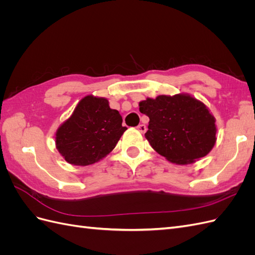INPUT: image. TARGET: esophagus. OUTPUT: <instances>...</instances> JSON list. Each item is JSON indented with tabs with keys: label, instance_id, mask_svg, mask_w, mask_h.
<instances>
[{
	"label": "esophagus",
	"instance_id": "1",
	"mask_svg": "<svg viewBox=\"0 0 255 255\" xmlns=\"http://www.w3.org/2000/svg\"><path fill=\"white\" fill-rule=\"evenodd\" d=\"M137 129L139 130L140 133H142V134H143V133H145V130H146V127H145L144 125H139V126L137 127Z\"/></svg>",
	"mask_w": 255,
	"mask_h": 255
}]
</instances>
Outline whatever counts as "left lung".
<instances>
[{
  "label": "left lung",
  "mask_w": 255,
  "mask_h": 255,
  "mask_svg": "<svg viewBox=\"0 0 255 255\" xmlns=\"http://www.w3.org/2000/svg\"><path fill=\"white\" fill-rule=\"evenodd\" d=\"M139 111L150 119L146 140L170 163H195L206 156L217 140L213 114L188 94L146 98L139 102Z\"/></svg>",
  "instance_id": "obj_1"
}]
</instances>
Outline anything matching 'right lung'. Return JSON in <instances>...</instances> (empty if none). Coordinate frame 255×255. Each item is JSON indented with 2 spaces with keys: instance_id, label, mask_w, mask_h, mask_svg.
I'll return each instance as SVG.
<instances>
[{
  "instance_id": "right-lung-1",
  "label": "right lung",
  "mask_w": 255,
  "mask_h": 255,
  "mask_svg": "<svg viewBox=\"0 0 255 255\" xmlns=\"http://www.w3.org/2000/svg\"><path fill=\"white\" fill-rule=\"evenodd\" d=\"M127 129L109 100L88 95L56 129L55 145L67 163L88 166L109 155Z\"/></svg>"
}]
</instances>
